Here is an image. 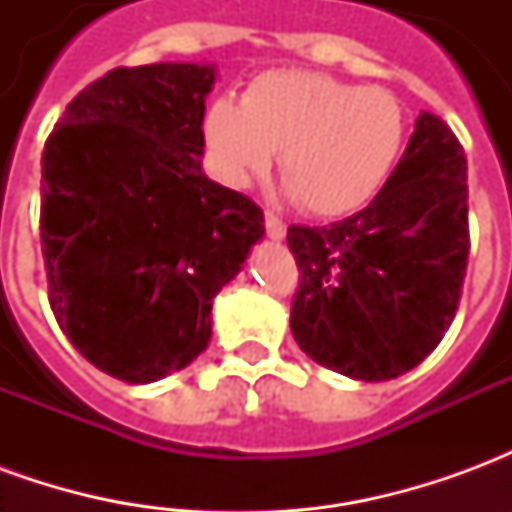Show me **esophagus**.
<instances>
[{
	"instance_id": "1",
	"label": "esophagus",
	"mask_w": 512,
	"mask_h": 512,
	"mask_svg": "<svg viewBox=\"0 0 512 512\" xmlns=\"http://www.w3.org/2000/svg\"><path fill=\"white\" fill-rule=\"evenodd\" d=\"M266 233L271 241H282V238L288 235V227H285V222H282L279 216H274V213H266Z\"/></svg>"
}]
</instances>
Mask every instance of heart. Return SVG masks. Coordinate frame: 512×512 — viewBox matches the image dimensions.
Here are the masks:
<instances>
[{
	"instance_id": "1",
	"label": "heart",
	"mask_w": 512,
	"mask_h": 512,
	"mask_svg": "<svg viewBox=\"0 0 512 512\" xmlns=\"http://www.w3.org/2000/svg\"><path fill=\"white\" fill-rule=\"evenodd\" d=\"M205 142L227 183L260 178L279 150V175L301 211L345 216L376 197L392 175L406 112L384 87L318 71H268L241 101L216 98Z\"/></svg>"
}]
</instances>
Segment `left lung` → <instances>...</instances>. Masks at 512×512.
Returning a JSON list of instances; mask_svg holds the SVG:
<instances>
[{
	"mask_svg": "<svg viewBox=\"0 0 512 512\" xmlns=\"http://www.w3.org/2000/svg\"><path fill=\"white\" fill-rule=\"evenodd\" d=\"M461 142L422 112L403 158L365 211L288 230L301 282L290 332L312 362L356 381L417 367L450 329L469 257Z\"/></svg>",
	"mask_w": 512,
	"mask_h": 512,
	"instance_id": "left-lung-1",
	"label": "left lung"
}]
</instances>
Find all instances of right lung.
I'll return each mask as SVG.
<instances>
[{
	"label": "right lung",
	"instance_id": "1",
	"mask_svg": "<svg viewBox=\"0 0 512 512\" xmlns=\"http://www.w3.org/2000/svg\"><path fill=\"white\" fill-rule=\"evenodd\" d=\"M208 62L115 68L43 150L49 304L79 354L126 384L191 365L216 293L266 235L255 202L202 172Z\"/></svg>",
	"mask_w": 512,
	"mask_h": 512
}]
</instances>
